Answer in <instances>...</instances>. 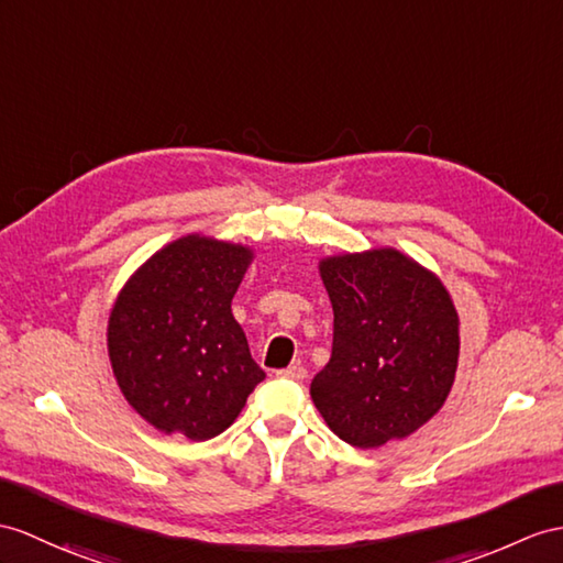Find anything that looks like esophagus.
<instances>
[{
	"instance_id": "obj_1",
	"label": "esophagus",
	"mask_w": 563,
	"mask_h": 563,
	"mask_svg": "<svg viewBox=\"0 0 563 563\" xmlns=\"http://www.w3.org/2000/svg\"><path fill=\"white\" fill-rule=\"evenodd\" d=\"M308 373L303 365H291V367H284V369H277V377H284V379H303Z\"/></svg>"
}]
</instances>
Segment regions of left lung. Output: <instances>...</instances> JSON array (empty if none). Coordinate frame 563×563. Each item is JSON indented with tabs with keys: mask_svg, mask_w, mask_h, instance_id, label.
<instances>
[{
	"mask_svg": "<svg viewBox=\"0 0 563 563\" xmlns=\"http://www.w3.org/2000/svg\"><path fill=\"white\" fill-rule=\"evenodd\" d=\"M334 310L332 358L310 396L341 440H404L442 408L456 377L459 314L442 282L399 251L320 263Z\"/></svg>",
	"mask_w": 563,
	"mask_h": 563,
	"instance_id": "left-lung-1",
	"label": "left lung"
}]
</instances>
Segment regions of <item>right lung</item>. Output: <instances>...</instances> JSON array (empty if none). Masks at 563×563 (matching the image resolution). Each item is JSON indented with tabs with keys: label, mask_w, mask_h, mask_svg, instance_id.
Segmentation results:
<instances>
[{
	"label": "right lung",
	"mask_w": 563,
	"mask_h": 563,
	"mask_svg": "<svg viewBox=\"0 0 563 563\" xmlns=\"http://www.w3.org/2000/svg\"><path fill=\"white\" fill-rule=\"evenodd\" d=\"M251 251L186 236L133 274L109 314L107 346L126 401L159 432L212 440L265 379L231 314Z\"/></svg>",
	"instance_id": "add662e5"
}]
</instances>
